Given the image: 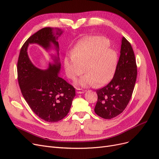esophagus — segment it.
I'll list each match as a JSON object with an SVG mask.
<instances>
[{"label": "esophagus", "mask_w": 159, "mask_h": 159, "mask_svg": "<svg viewBox=\"0 0 159 159\" xmlns=\"http://www.w3.org/2000/svg\"><path fill=\"white\" fill-rule=\"evenodd\" d=\"M76 90H77V93H83L85 92V91L83 90L82 89H81V88H77Z\"/></svg>", "instance_id": "esophagus-1"}]
</instances>
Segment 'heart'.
Masks as SVG:
<instances>
[{
    "mask_svg": "<svg viewBox=\"0 0 159 159\" xmlns=\"http://www.w3.org/2000/svg\"><path fill=\"white\" fill-rule=\"evenodd\" d=\"M109 42L103 37L86 38L76 44L71 56L64 58L67 75L75 79L84 71L87 73L78 80L80 85L96 86L106 84L111 79L117 62V55L108 48Z\"/></svg>",
    "mask_w": 159,
    "mask_h": 159,
    "instance_id": "obj_1",
    "label": "heart"
}]
</instances>
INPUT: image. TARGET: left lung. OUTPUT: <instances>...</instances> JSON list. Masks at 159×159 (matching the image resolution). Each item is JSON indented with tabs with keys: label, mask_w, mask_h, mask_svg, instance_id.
I'll list each match as a JSON object with an SVG mask.
<instances>
[{
	"label": "left lung",
	"mask_w": 159,
	"mask_h": 159,
	"mask_svg": "<svg viewBox=\"0 0 159 159\" xmlns=\"http://www.w3.org/2000/svg\"><path fill=\"white\" fill-rule=\"evenodd\" d=\"M137 75V66L133 48L123 37L121 55L110 82L96 90L98 102L95 113L103 119H110L121 114L131 100Z\"/></svg>",
	"instance_id": "obj_1"
}]
</instances>
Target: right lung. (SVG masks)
Returning <instances> with one entry per match:
<instances>
[{"instance_id":"1","label":"right lung","mask_w":159,"mask_h":159,"mask_svg":"<svg viewBox=\"0 0 159 159\" xmlns=\"http://www.w3.org/2000/svg\"><path fill=\"white\" fill-rule=\"evenodd\" d=\"M52 30L49 27L42 28L28 38L19 54L17 74L21 93L33 112L45 121L55 123L69 113L75 88L60 77V64L57 60L48 69L42 70L32 64L26 52L30 43H37L47 50L52 42L58 48ZM61 34L58 30L57 34Z\"/></svg>"}]
</instances>
